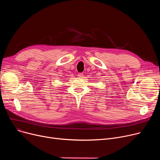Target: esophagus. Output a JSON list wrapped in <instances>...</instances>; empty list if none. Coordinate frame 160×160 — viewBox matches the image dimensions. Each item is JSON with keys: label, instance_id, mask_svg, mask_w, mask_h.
Wrapping results in <instances>:
<instances>
[{"label": "esophagus", "instance_id": "34e87169", "mask_svg": "<svg viewBox=\"0 0 160 160\" xmlns=\"http://www.w3.org/2000/svg\"><path fill=\"white\" fill-rule=\"evenodd\" d=\"M78 77L79 78H82L83 77V73H79V74H78Z\"/></svg>", "mask_w": 160, "mask_h": 160}]
</instances>
